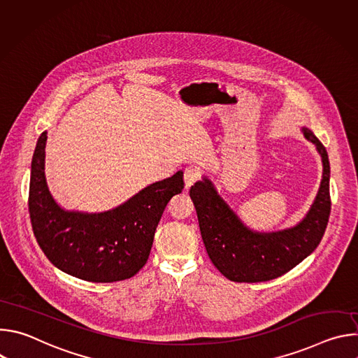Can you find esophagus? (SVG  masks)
<instances>
[{
	"mask_svg": "<svg viewBox=\"0 0 358 358\" xmlns=\"http://www.w3.org/2000/svg\"><path fill=\"white\" fill-rule=\"evenodd\" d=\"M201 178V171L196 167H187L184 170V182L185 188H189L194 182H196Z\"/></svg>",
	"mask_w": 358,
	"mask_h": 358,
	"instance_id": "esophagus-1",
	"label": "esophagus"
}]
</instances>
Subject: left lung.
I'll return each instance as SVG.
<instances>
[{
	"label": "left lung",
	"mask_w": 358,
	"mask_h": 358,
	"mask_svg": "<svg viewBox=\"0 0 358 358\" xmlns=\"http://www.w3.org/2000/svg\"><path fill=\"white\" fill-rule=\"evenodd\" d=\"M301 130L320 152L323 178L310 211L294 228L272 234L252 232L217 194L210 180L203 178L189 189L208 257L232 282H266L285 275L308 258L324 235L331 210L329 156L313 131L306 127Z\"/></svg>",
	"instance_id": "left-lung-1"
}]
</instances>
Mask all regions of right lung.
<instances>
[{
	"label": "right lung",
	"instance_id": "add662e5",
	"mask_svg": "<svg viewBox=\"0 0 358 358\" xmlns=\"http://www.w3.org/2000/svg\"><path fill=\"white\" fill-rule=\"evenodd\" d=\"M46 138L43 131L34 151L28 198L38 245L58 269L82 280L110 283L130 279L148 259L169 201L184 188L182 171L145 187L112 211L69 213L58 206L46 185Z\"/></svg>",
	"mask_w": 358,
	"mask_h": 358
}]
</instances>
